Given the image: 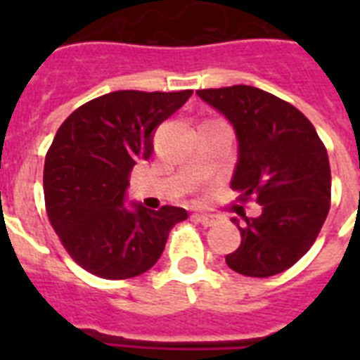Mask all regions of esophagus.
I'll use <instances>...</instances> for the list:
<instances>
[{
  "label": "esophagus",
  "instance_id": "obj_1",
  "mask_svg": "<svg viewBox=\"0 0 360 360\" xmlns=\"http://www.w3.org/2000/svg\"><path fill=\"white\" fill-rule=\"evenodd\" d=\"M194 219L200 222L202 226H205V228H211V226L217 224V217H213V214H203V213H194L192 214Z\"/></svg>",
  "mask_w": 360,
  "mask_h": 360
}]
</instances>
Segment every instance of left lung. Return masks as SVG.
<instances>
[{
	"label": "left lung",
	"instance_id": "8db88e82",
	"mask_svg": "<svg viewBox=\"0 0 360 360\" xmlns=\"http://www.w3.org/2000/svg\"><path fill=\"white\" fill-rule=\"evenodd\" d=\"M200 97L231 121L239 160L231 188L240 203L256 200L262 214L239 226L240 245L228 267L254 278L290 269L318 239L330 209L327 149L302 112L252 86L200 89Z\"/></svg>",
	"mask_w": 360,
	"mask_h": 360
}]
</instances>
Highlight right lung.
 <instances>
[{
  "label": "right lung",
  "instance_id": "obj_1",
  "mask_svg": "<svg viewBox=\"0 0 360 360\" xmlns=\"http://www.w3.org/2000/svg\"><path fill=\"white\" fill-rule=\"evenodd\" d=\"M192 95L114 91L82 104L63 121L44 160L48 220L69 256L108 280L143 274L158 262L185 209L123 205L130 172L153 153V130Z\"/></svg>",
  "mask_w": 360,
  "mask_h": 360
}]
</instances>
